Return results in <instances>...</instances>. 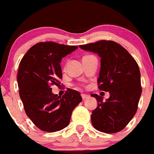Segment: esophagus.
<instances>
[{
  "label": "esophagus",
  "instance_id": "obj_1",
  "mask_svg": "<svg viewBox=\"0 0 154 154\" xmlns=\"http://www.w3.org/2000/svg\"><path fill=\"white\" fill-rule=\"evenodd\" d=\"M82 97L83 100H85V99L88 98V97H89V96L87 95V94H82Z\"/></svg>",
  "mask_w": 154,
  "mask_h": 154
}]
</instances>
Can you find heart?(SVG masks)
Returning <instances> with one entry per match:
<instances>
[{
  "mask_svg": "<svg viewBox=\"0 0 154 154\" xmlns=\"http://www.w3.org/2000/svg\"><path fill=\"white\" fill-rule=\"evenodd\" d=\"M67 66H68V63H65L64 67H63V69H64V70H66V69H67Z\"/></svg>",
  "mask_w": 154,
  "mask_h": 154,
  "instance_id": "b5f03b06",
  "label": "heart"
}]
</instances>
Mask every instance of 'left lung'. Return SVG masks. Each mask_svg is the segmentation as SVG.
I'll use <instances>...</instances> for the list:
<instances>
[{
  "label": "left lung",
  "mask_w": 154,
  "mask_h": 154,
  "mask_svg": "<svg viewBox=\"0 0 154 154\" xmlns=\"http://www.w3.org/2000/svg\"><path fill=\"white\" fill-rule=\"evenodd\" d=\"M79 47L97 53L101 57L98 88L110 94L105 102L103 97L91 95L98 102L91 114L93 126L106 133L120 132L125 128L138 109L142 91L138 63L127 49L112 40H100Z\"/></svg>",
  "instance_id": "obj_1"
}]
</instances>
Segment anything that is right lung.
<instances>
[{
  "label": "right lung",
  "mask_w": 154,
  "mask_h": 154,
  "mask_svg": "<svg viewBox=\"0 0 154 154\" xmlns=\"http://www.w3.org/2000/svg\"><path fill=\"white\" fill-rule=\"evenodd\" d=\"M77 46L54 42H41L31 47L22 57L17 75L19 96L26 115L42 131L53 132L66 127L73 109L82 101L80 93L72 89L62 97L51 92L60 85L62 57Z\"/></svg>",
  "instance_id": "add662e5"
}]
</instances>
